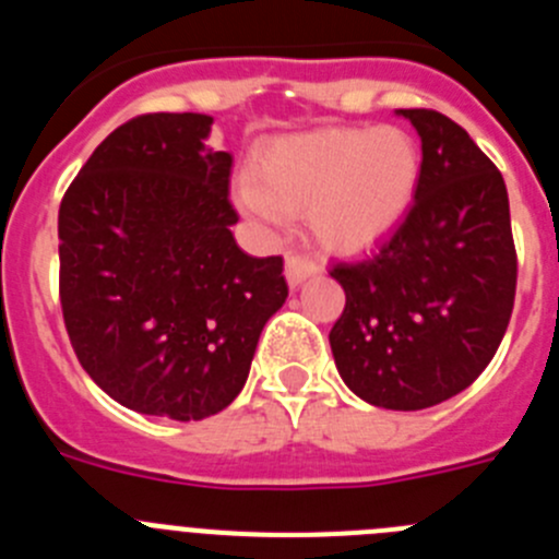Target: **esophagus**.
Returning <instances> with one entry per match:
<instances>
[{
    "instance_id": "1",
    "label": "esophagus",
    "mask_w": 559,
    "mask_h": 559,
    "mask_svg": "<svg viewBox=\"0 0 559 559\" xmlns=\"http://www.w3.org/2000/svg\"><path fill=\"white\" fill-rule=\"evenodd\" d=\"M319 271H322V265L313 257L299 254V251H288V257H285V276H288L290 285L305 283L308 276L319 274Z\"/></svg>"
}]
</instances>
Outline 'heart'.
<instances>
[{"mask_svg":"<svg viewBox=\"0 0 559 559\" xmlns=\"http://www.w3.org/2000/svg\"><path fill=\"white\" fill-rule=\"evenodd\" d=\"M254 179L237 187L251 218L280 226L288 212H308L319 243L355 251L406 215L419 185V151L400 128H324L265 147Z\"/></svg>","mask_w":559,"mask_h":559,"instance_id":"b5f03b06","label":"heart"}]
</instances>
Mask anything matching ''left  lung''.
Wrapping results in <instances>:
<instances>
[{
  "instance_id": "8db88e82",
  "label": "left lung",
  "mask_w": 559,
  "mask_h": 559,
  "mask_svg": "<svg viewBox=\"0 0 559 559\" xmlns=\"http://www.w3.org/2000/svg\"><path fill=\"white\" fill-rule=\"evenodd\" d=\"M423 140L414 204L358 260L333 263L347 305L330 330L341 378L372 406L417 412L467 389L496 355L518 285L498 167L433 108H400Z\"/></svg>"
}]
</instances>
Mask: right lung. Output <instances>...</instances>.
<instances>
[{"instance_id": "add662e5", "label": "right lung", "mask_w": 559, "mask_h": 559, "mask_svg": "<svg viewBox=\"0 0 559 559\" xmlns=\"http://www.w3.org/2000/svg\"><path fill=\"white\" fill-rule=\"evenodd\" d=\"M206 114H140L97 145L58 210V294L81 367L120 406L218 414L283 308V257L231 237V153Z\"/></svg>"}]
</instances>
